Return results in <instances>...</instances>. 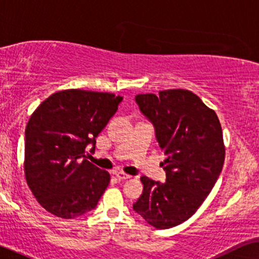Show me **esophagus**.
<instances>
[{
	"label": "esophagus",
	"instance_id": "obj_1",
	"mask_svg": "<svg viewBox=\"0 0 259 259\" xmlns=\"http://www.w3.org/2000/svg\"><path fill=\"white\" fill-rule=\"evenodd\" d=\"M116 178L118 179V180H126V179H130L132 177L125 173H123V171H118V173L116 174Z\"/></svg>",
	"mask_w": 259,
	"mask_h": 259
}]
</instances>
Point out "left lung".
<instances>
[{
  "label": "left lung",
  "mask_w": 259,
  "mask_h": 259,
  "mask_svg": "<svg viewBox=\"0 0 259 259\" xmlns=\"http://www.w3.org/2000/svg\"><path fill=\"white\" fill-rule=\"evenodd\" d=\"M141 112L153 123L165 182L141 178L143 193L134 211L156 229L180 225L194 214L214 187L225 161L217 113L188 90L137 95Z\"/></svg>",
  "instance_id": "obj_1"
}]
</instances>
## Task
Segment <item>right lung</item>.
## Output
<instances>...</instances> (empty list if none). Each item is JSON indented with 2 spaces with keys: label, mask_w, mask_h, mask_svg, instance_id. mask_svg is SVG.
Here are the masks:
<instances>
[{
  "label": "right lung",
  "mask_w": 259,
  "mask_h": 259,
  "mask_svg": "<svg viewBox=\"0 0 259 259\" xmlns=\"http://www.w3.org/2000/svg\"><path fill=\"white\" fill-rule=\"evenodd\" d=\"M120 96L64 90L37 106L25 133V174L37 202L52 214L73 219L96 208L110 182L106 170L85 158L115 115Z\"/></svg>",
  "instance_id": "right-lung-1"
}]
</instances>
